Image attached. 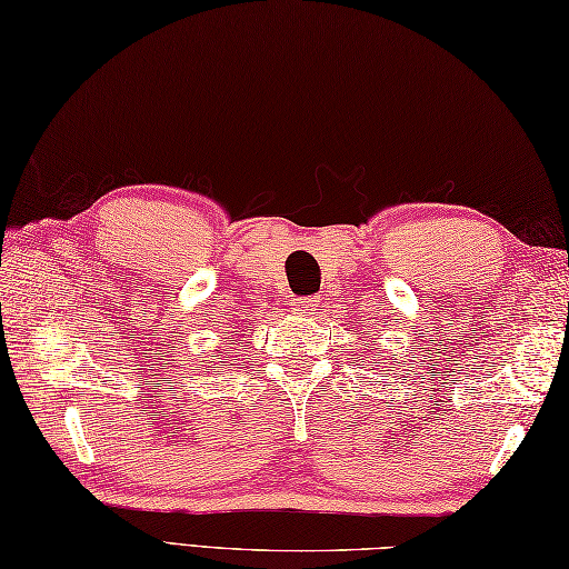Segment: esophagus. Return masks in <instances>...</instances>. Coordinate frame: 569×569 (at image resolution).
Segmentation results:
<instances>
[{
	"mask_svg": "<svg viewBox=\"0 0 569 569\" xmlns=\"http://www.w3.org/2000/svg\"><path fill=\"white\" fill-rule=\"evenodd\" d=\"M317 308H320V300L317 298H300L293 306V310H298V312H315Z\"/></svg>",
	"mask_w": 569,
	"mask_h": 569,
	"instance_id": "esophagus-1",
	"label": "esophagus"
}]
</instances>
